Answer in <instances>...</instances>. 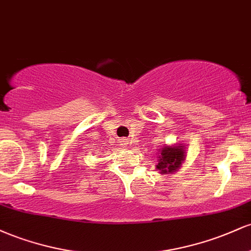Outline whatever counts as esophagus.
Returning <instances> with one entry per match:
<instances>
[{
    "mask_svg": "<svg viewBox=\"0 0 251 251\" xmlns=\"http://www.w3.org/2000/svg\"><path fill=\"white\" fill-rule=\"evenodd\" d=\"M122 144H123V145H127L128 142H127V140H126V139H123V140H122Z\"/></svg>",
    "mask_w": 251,
    "mask_h": 251,
    "instance_id": "1",
    "label": "esophagus"
}]
</instances>
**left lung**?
Listing matches in <instances>:
<instances>
[{"label": "left lung", "instance_id": "left-lung-1", "mask_svg": "<svg viewBox=\"0 0 251 251\" xmlns=\"http://www.w3.org/2000/svg\"><path fill=\"white\" fill-rule=\"evenodd\" d=\"M157 158L158 164L155 165V169L157 171H159V174H176L181 168V164L185 162V146H183L181 144L163 146L162 149H159Z\"/></svg>", "mask_w": 251, "mask_h": 251}]
</instances>
